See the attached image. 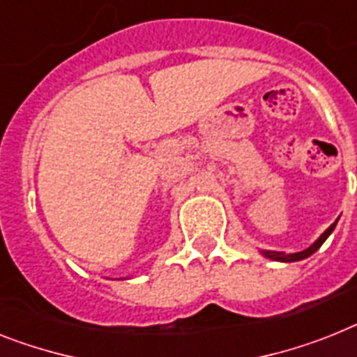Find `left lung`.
Returning <instances> with one entry per match:
<instances>
[{
    "label": "left lung",
    "instance_id": "left-lung-1",
    "mask_svg": "<svg viewBox=\"0 0 357 357\" xmlns=\"http://www.w3.org/2000/svg\"><path fill=\"white\" fill-rule=\"evenodd\" d=\"M337 220H340V218H337ZM337 220L334 221V223H332L331 227H328V229H326L325 232H323V234L319 236V238H317L316 241H314L312 245H310V247H308V248H305V250H301V252H294V254H285V252H275V250H261V254H263V256H265V257H268V259H272V261H281V263L301 261V259H305V257L312 256V254L316 252L317 248H319V247H321L323 243H325V241H326V238H328V236L332 234V230L336 229Z\"/></svg>",
    "mask_w": 357,
    "mask_h": 357
}]
</instances>
